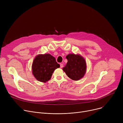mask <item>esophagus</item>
<instances>
[{"label": "esophagus", "mask_w": 123, "mask_h": 123, "mask_svg": "<svg viewBox=\"0 0 123 123\" xmlns=\"http://www.w3.org/2000/svg\"><path fill=\"white\" fill-rule=\"evenodd\" d=\"M63 66H64L63 64H62V63H61V64H60V68H62L63 67Z\"/></svg>", "instance_id": "34e87169"}]
</instances>
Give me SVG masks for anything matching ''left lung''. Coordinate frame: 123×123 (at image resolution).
I'll use <instances>...</instances> for the list:
<instances>
[{
	"instance_id": "1",
	"label": "left lung",
	"mask_w": 123,
	"mask_h": 123,
	"mask_svg": "<svg viewBox=\"0 0 123 123\" xmlns=\"http://www.w3.org/2000/svg\"><path fill=\"white\" fill-rule=\"evenodd\" d=\"M66 57L68 62L63 70L72 80H80L86 73V63L85 59L80 54H69Z\"/></svg>"
}]
</instances>
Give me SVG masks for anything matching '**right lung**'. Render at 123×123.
Instances as JSON below:
<instances>
[{"label": "right lung", "mask_w": 123, "mask_h": 123, "mask_svg": "<svg viewBox=\"0 0 123 123\" xmlns=\"http://www.w3.org/2000/svg\"><path fill=\"white\" fill-rule=\"evenodd\" d=\"M59 67L60 65L50 54H39L33 62L32 74L38 81L46 82L51 79L54 70Z\"/></svg>", "instance_id": "right-lung-1"}]
</instances>
